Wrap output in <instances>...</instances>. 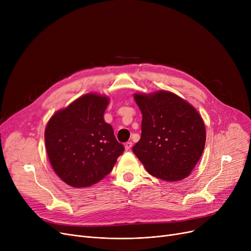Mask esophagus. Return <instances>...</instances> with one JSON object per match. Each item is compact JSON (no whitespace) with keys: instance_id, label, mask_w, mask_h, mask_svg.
I'll list each match as a JSON object with an SVG mask.
<instances>
[{"instance_id":"34e87169","label":"esophagus","mask_w":251,"mask_h":251,"mask_svg":"<svg viewBox=\"0 0 251 251\" xmlns=\"http://www.w3.org/2000/svg\"><path fill=\"white\" fill-rule=\"evenodd\" d=\"M131 148H132V142L129 141V142H126V143H125V151H130Z\"/></svg>"}]
</instances>
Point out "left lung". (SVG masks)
I'll use <instances>...</instances> for the list:
<instances>
[{
    "label": "left lung",
    "instance_id": "8db88e82",
    "mask_svg": "<svg viewBox=\"0 0 251 251\" xmlns=\"http://www.w3.org/2000/svg\"><path fill=\"white\" fill-rule=\"evenodd\" d=\"M142 113L141 137L133 152L148 172L162 180L187 177L205 144L201 117L187 101L169 91L135 95Z\"/></svg>",
    "mask_w": 251,
    "mask_h": 251
}]
</instances>
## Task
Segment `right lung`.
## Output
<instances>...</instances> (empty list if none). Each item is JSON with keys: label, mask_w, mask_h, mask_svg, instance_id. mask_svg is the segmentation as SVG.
<instances>
[{"label": "right lung", "mask_w": 251, "mask_h": 251, "mask_svg": "<svg viewBox=\"0 0 251 251\" xmlns=\"http://www.w3.org/2000/svg\"><path fill=\"white\" fill-rule=\"evenodd\" d=\"M109 99L88 94L57 112L45 141L50 165L68 185L87 187L104 178L124 151L113 127L103 120Z\"/></svg>", "instance_id": "obj_1"}]
</instances>
